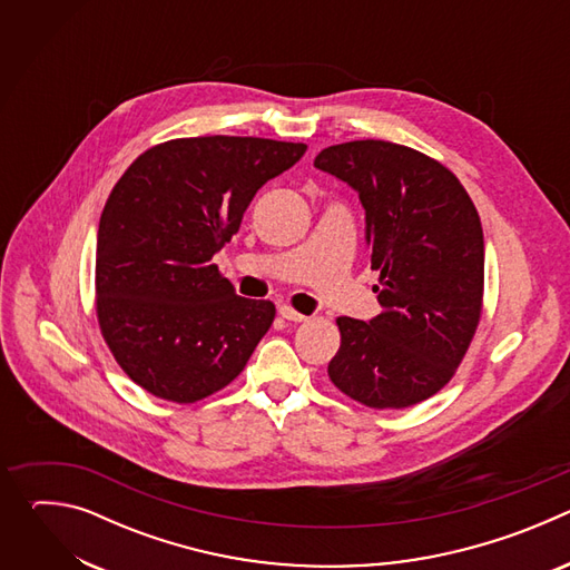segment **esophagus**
Returning a JSON list of instances; mask_svg holds the SVG:
<instances>
[{
  "mask_svg": "<svg viewBox=\"0 0 570 570\" xmlns=\"http://www.w3.org/2000/svg\"><path fill=\"white\" fill-rule=\"evenodd\" d=\"M279 315L284 317V320H291V322H304L306 320V315H302V313H297L293 306H288V304H279Z\"/></svg>",
  "mask_w": 570,
  "mask_h": 570,
  "instance_id": "obj_1",
  "label": "esophagus"
}]
</instances>
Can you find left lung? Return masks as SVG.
Returning <instances> with one entry per match:
<instances>
[{
  "instance_id": "obj_1",
  "label": "left lung",
  "mask_w": 570,
  "mask_h": 570,
  "mask_svg": "<svg viewBox=\"0 0 570 570\" xmlns=\"http://www.w3.org/2000/svg\"><path fill=\"white\" fill-rule=\"evenodd\" d=\"M313 167L350 185L383 311L338 317L330 379L370 409H409L442 390L480 320L484 240L478 212L440 161L381 139L324 148Z\"/></svg>"
}]
</instances>
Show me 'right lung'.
I'll use <instances>...</instances> for the list:
<instances>
[{"label": "right lung", "instance_id": "add662e5", "mask_svg": "<svg viewBox=\"0 0 570 570\" xmlns=\"http://www.w3.org/2000/svg\"><path fill=\"white\" fill-rule=\"evenodd\" d=\"M304 150L262 137L174 139L115 185L97 236V313L117 363L146 392L194 403L246 367L275 304L236 295L212 257Z\"/></svg>", "mask_w": 570, "mask_h": 570}]
</instances>
